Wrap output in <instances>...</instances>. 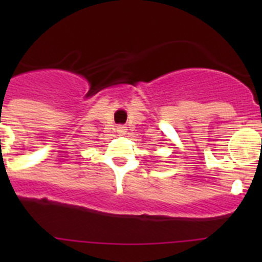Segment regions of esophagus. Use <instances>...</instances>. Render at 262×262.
Wrapping results in <instances>:
<instances>
[{"label": "esophagus", "mask_w": 262, "mask_h": 262, "mask_svg": "<svg viewBox=\"0 0 262 262\" xmlns=\"http://www.w3.org/2000/svg\"><path fill=\"white\" fill-rule=\"evenodd\" d=\"M117 133L124 134V133H126V127L122 126V124H120V126H118V127H117Z\"/></svg>", "instance_id": "1"}]
</instances>
